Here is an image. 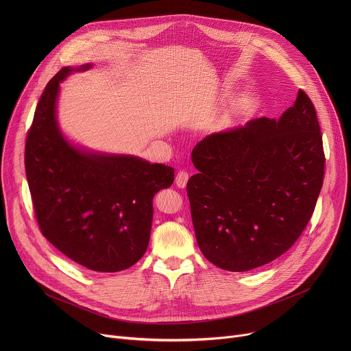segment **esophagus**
<instances>
[{
    "mask_svg": "<svg viewBox=\"0 0 351 351\" xmlns=\"http://www.w3.org/2000/svg\"><path fill=\"white\" fill-rule=\"evenodd\" d=\"M187 180H189V173H187V172L180 171V172H178V173H176V179H175V182H176V186H178V187H180V189L186 187Z\"/></svg>",
    "mask_w": 351,
    "mask_h": 351,
    "instance_id": "esophagus-1",
    "label": "esophagus"
}]
</instances>
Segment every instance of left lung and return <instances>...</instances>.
I'll return each instance as SVG.
<instances>
[{"instance_id":"8db88e82","label":"left lung","mask_w":351,"mask_h":351,"mask_svg":"<svg viewBox=\"0 0 351 351\" xmlns=\"http://www.w3.org/2000/svg\"><path fill=\"white\" fill-rule=\"evenodd\" d=\"M191 161L187 195L204 257L232 272L263 267L293 245L317 204L325 156L315 107L298 90L279 119L213 133Z\"/></svg>"}]
</instances>
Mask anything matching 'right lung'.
<instances>
[{"mask_svg":"<svg viewBox=\"0 0 351 351\" xmlns=\"http://www.w3.org/2000/svg\"><path fill=\"white\" fill-rule=\"evenodd\" d=\"M61 69L45 86L26 138L25 168L44 237L68 258L97 272H118L145 253L153 198L173 183V168L126 154L75 145L57 119Z\"/></svg>","mask_w":351,"mask_h":351,"instance_id":"1","label":"right lung"}]
</instances>
